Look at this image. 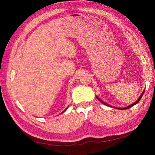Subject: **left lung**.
Here are the masks:
<instances>
[{
	"mask_svg": "<svg viewBox=\"0 0 155 155\" xmlns=\"http://www.w3.org/2000/svg\"><path fill=\"white\" fill-rule=\"evenodd\" d=\"M144 91H145V90H144ZM144 91H143V92H142V94H141V96H140V98H138V99L137 100V101H136V102H135V103H133L132 104H130V105H128V107H124V108H117V109H120V110H124V109H129V108H130V107H132L133 106H134V105H135V104H137V103H138V102L140 101V100H141V98H142V96L143 95ZM96 98H98V101H99L100 102H101V103H103V104H105V105H107V106H108V107H111V106H110V105H109V104H107V103H104V102H103V101H101V99H100V98H98V96H96Z\"/></svg>",
	"mask_w": 155,
	"mask_h": 155,
	"instance_id": "1",
	"label": "left lung"
}]
</instances>
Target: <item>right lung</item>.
I'll return each instance as SVG.
<instances>
[{"label":"right lung","instance_id":"right-lung-1","mask_svg":"<svg viewBox=\"0 0 155 155\" xmlns=\"http://www.w3.org/2000/svg\"><path fill=\"white\" fill-rule=\"evenodd\" d=\"M66 109H65V110H66Z\"/></svg>","mask_w":155,"mask_h":155}]
</instances>
